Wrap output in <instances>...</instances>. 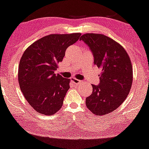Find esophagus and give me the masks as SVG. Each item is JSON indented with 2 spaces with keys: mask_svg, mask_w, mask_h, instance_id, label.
Here are the masks:
<instances>
[{
  "mask_svg": "<svg viewBox=\"0 0 149 149\" xmlns=\"http://www.w3.org/2000/svg\"><path fill=\"white\" fill-rule=\"evenodd\" d=\"M71 80H72L73 83L76 84V85H80V84H81L82 82V81H81V80H78V79H76V78H71Z\"/></svg>",
  "mask_w": 149,
  "mask_h": 149,
  "instance_id": "1",
  "label": "esophagus"
}]
</instances>
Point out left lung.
<instances>
[{
  "instance_id": "1",
  "label": "left lung",
  "mask_w": 149,
  "mask_h": 149,
  "mask_svg": "<svg viewBox=\"0 0 149 149\" xmlns=\"http://www.w3.org/2000/svg\"><path fill=\"white\" fill-rule=\"evenodd\" d=\"M80 40L89 46L94 64L101 69L99 84L92 85V94L86 98V105L96 115L110 113L123 103L131 89L130 57L119 43L102 34H85Z\"/></svg>"
}]
</instances>
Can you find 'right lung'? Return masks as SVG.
Returning a JSON list of instances; mask_svg holds the SVG:
<instances>
[{
    "label": "right lung",
    "instance_id": "1",
    "mask_svg": "<svg viewBox=\"0 0 149 149\" xmlns=\"http://www.w3.org/2000/svg\"><path fill=\"white\" fill-rule=\"evenodd\" d=\"M80 33L52 34L38 39L24 51L18 71L23 96L39 114L53 115L62 107L70 88V79L55 74L57 64L63 60L69 46Z\"/></svg>",
    "mask_w": 149,
    "mask_h": 149
}]
</instances>
